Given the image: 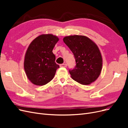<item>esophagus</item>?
I'll list each match as a JSON object with an SVG mask.
<instances>
[{
    "mask_svg": "<svg viewBox=\"0 0 128 128\" xmlns=\"http://www.w3.org/2000/svg\"><path fill=\"white\" fill-rule=\"evenodd\" d=\"M60 66L61 67H67V64H61L60 65Z\"/></svg>",
    "mask_w": 128,
    "mask_h": 128,
    "instance_id": "esophagus-1",
    "label": "esophagus"
}]
</instances>
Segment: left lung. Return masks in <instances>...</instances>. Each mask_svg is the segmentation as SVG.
Listing matches in <instances>:
<instances>
[{
	"mask_svg": "<svg viewBox=\"0 0 128 128\" xmlns=\"http://www.w3.org/2000/svg\"><path fill=\"white\" fill-rule=\"evenodd\" d=\"M63 40L72 52L76 61L75 67L69 70L72 78L83 85L94 82L101 73L102 65L98 46L84 36H67Z\"/></svg>",
	"mask_w": 128,
	"mask_h": 128,
	"instance_id": "1",
	"label": "left lung"
}]
</instances>
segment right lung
Listing matches in <instances>:
<instances>
[{"label": "right lung", "instance_id": "obj_1", "mask_svg": "<svg viewBox=\"0 0 128 128\" xmlns=\"http://www.w3.org/2000/svg\"><path fill=\"white\" fill-rule=\"evenodd\" d=\"M59 38L51 34H42L30 44L26 53L24 68L28 79L36 86L50 82L59 66L52 52Z\"/></svg>", "mask_w": 128, "mask_h": 128}]
</instances>
